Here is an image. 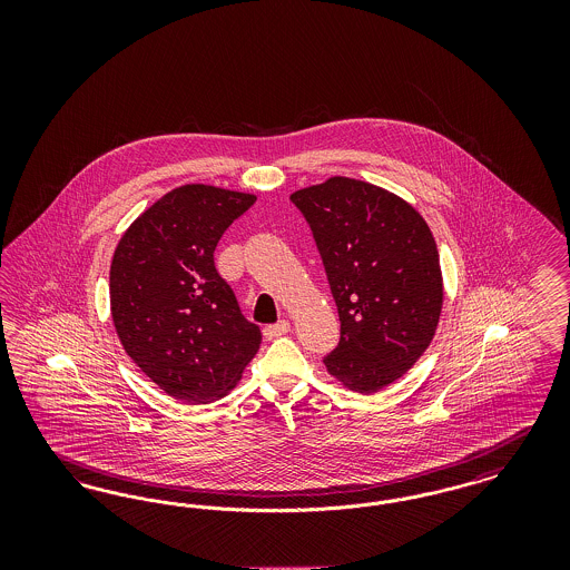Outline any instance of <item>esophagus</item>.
I'll list each match as a JSON object with an SVG mask.
<instances>
[{
	"label": "esophagus",
	"mask_w": 570,
	"mask_h": 570,
	"mask_svg": "<svg viewBox=\"0 0 570 570\" xmlns=\"http://www.w3.org/2000/svg\"><path fill=\"white\" fill-rule=\"evenodd\" d=\"M288 331H291V323H288V321H279V323H275V325L265 326V337H267V340H275V337L286 335Z\"/></svg>",
	"instance_id": "1"
}]
</instances>
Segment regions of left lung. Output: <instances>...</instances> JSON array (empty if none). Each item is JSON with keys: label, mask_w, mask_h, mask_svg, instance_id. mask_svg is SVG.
<instances>
[{"label": "left lung", "mask_w": 570, "mask_h": 570, "mask_svg": "<svg viewBox=\"0 0 570 570\" xmlns=\"http://www.w3.org/2000/svg\"><path fill=\"white\" fill-rule=\"evenodd\" d=\"M340 314L326 370L376 393L404 376L434 337L442 273L434 235L406 200L348 177L298 190Z\"/></svg>", "instance_id": "left-lung-1"}]
</instances>
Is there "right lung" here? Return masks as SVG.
<instances>
[{"label": "right lung", "instance_id": "1", "mask_svg": "<svg viewBox=\"0 0 570 570\" xmlns=\"http://www.w3.org/2000/svg\"><path fill=\"white\" fill-rule=\"evenodd\" d=\"M256 203L244 191L184 186L126 230L110 265V312L136 365L175 400L205 404L242 379L263 333L249 323L214 252Z\"/></svg>", "mask_w": 570, "mask_h": 570}]
</instances>
